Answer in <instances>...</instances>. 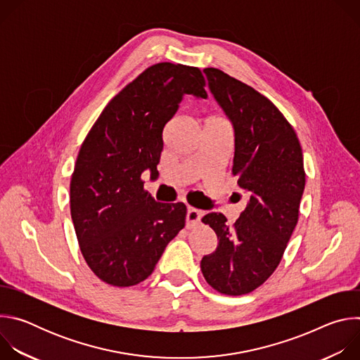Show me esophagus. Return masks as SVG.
Segmentation results:
<instances>
[{"label":"esophagus","mask_w":360,"mask_h":360,"mask_svg":"<svg viewBox=\"0 0 360 360\" xmlns=\"http://www.w3.org/2000/svg\"><path fill=\"white\" fill-rule=\"evenodd\" d=\"M202 217H203L202 211L195 210V208H188V211H186V226L192 228V226L198 225L200 222Z\"/></svg>","instance_id":"34e87169"}]
</instances>
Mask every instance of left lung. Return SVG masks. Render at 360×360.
<instances>
[{"label": "left lung", "mask_w": 360, "mask_h": 360, "mask_svg": "<svg viewBox=\"0 0 360 360\" xmlns=\"http://www.w3.org/2000/svg\"><path fill=\"white\" fill-rule=\"evenodd\" d=\"M203 72L233 125L232 174L249 202L232 226L222 214L202 218L218 246L203 256L200 271L215 290L239 296L259 288L282 259L299 218L303 155L295 129L272 101L221 70Z\"/></svg>", "instance_id": "1"}]
</instances>
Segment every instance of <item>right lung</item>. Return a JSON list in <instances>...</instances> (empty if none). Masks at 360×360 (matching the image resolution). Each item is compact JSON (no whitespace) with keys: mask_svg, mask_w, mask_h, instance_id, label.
Masks as SVG:
<instances>
[{"mask_svg":"<svg viewBox=\"0 0 360 360\" xmlns=\"http://www.w3.org/2000/svg\"><path fill=\"white\" fill-rule=\"evenodd\" d=\"M185 94L208 98L199 68L150 65L108 102L79 148L71 218L86 265L108 285L145 281L185 226V205L157 202L141 178L158 172L162 131Z\"/></svg>","mask_w":360,"mask_h":360,"instance_id":"add662e5","label":"right lung"}]
</instances>
